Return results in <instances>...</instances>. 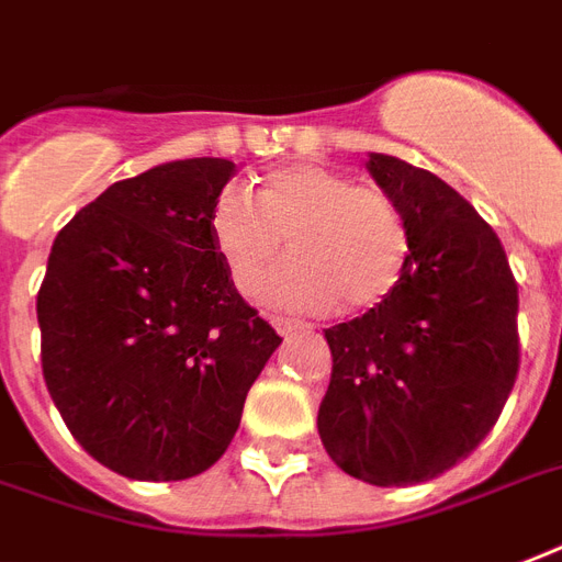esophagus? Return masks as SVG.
Here are the masks:
<instances>
[{
    "instance_id": "esophagus-1",
    "label": "esophagus",
    "mask_w": 562,
    "mask_h": 562,
    "mask_svg": "<svg viewBox=\"0 0 562 562\" xmlns=\"http://www.w3.org/2000/svg\"><path fill=\"white\" fill-rule=\"evenodd\" d=\"M271 324H273V329L282 335V338H289V335H294V333H308L306 324H300V321H289V317H273Z\"/></svg>"
}]
</instances>
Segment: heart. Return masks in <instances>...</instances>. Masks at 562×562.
Segmentation results:
<instances>
[{
    "label": "heart",
    "instance_id": "obj_1",
    "mask_svg": "<svg viewBox=\"0 0 562 562\" xmlns=\"http://www.w3.org/2000/svg\"><path fill=\"white\" fill-rule=\"evenodd\" d=\"M210 236L241 294H256L285 238L294 259L273 273L265 297L291 312L379 306L411 256L408 224L387 194L308 162L268 175L256 203L241 189H221Z\"/></svg>",
    "mask_w": 562,
    "mask_h": 562
}]
</instances>
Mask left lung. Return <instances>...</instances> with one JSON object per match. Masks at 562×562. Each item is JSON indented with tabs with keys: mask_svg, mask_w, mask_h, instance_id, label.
Here are the masks:
<instances>
[{
	"mask_svg": "<svg viewBox=\"0 0 562 562\" xmlns=\"http://www.w3.org/2000/svg\"><path fill=\"white\" fill-rule=\"evenodd\" d=\"M364 166L405 215L411 256L391 297L324 329L333 379L317 431L347 475L408 487L496 426L519 370V294L493 227L449 183L391 154Z\"/></svg>",
	"mask_w": 562,
	"mask_h": 562,
	"instance_id": "8db88e82",
	"label": "left lung"
}]
</instances>
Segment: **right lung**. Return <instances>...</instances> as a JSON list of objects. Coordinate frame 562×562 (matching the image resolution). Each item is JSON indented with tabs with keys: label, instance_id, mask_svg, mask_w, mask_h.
<instances>
[{
	"label": "right lung",
	"instance_id": "right-lung-1",
	"mask_svg": "<svg viewBox=\"0 0 562 562\" xmlns=\"http://www.w3.org/2000/svg\"><path fill=\"white\" fill-rule=\"evenodd\" d=\"M233 175L236 162L192 157L119 180L48 254L43 379L75 440L125 479L210 470L282 344L212 245V201Z\"/></svg>",
	"mask_w": 562,
	"mask_h": 562
}]
</instances>
